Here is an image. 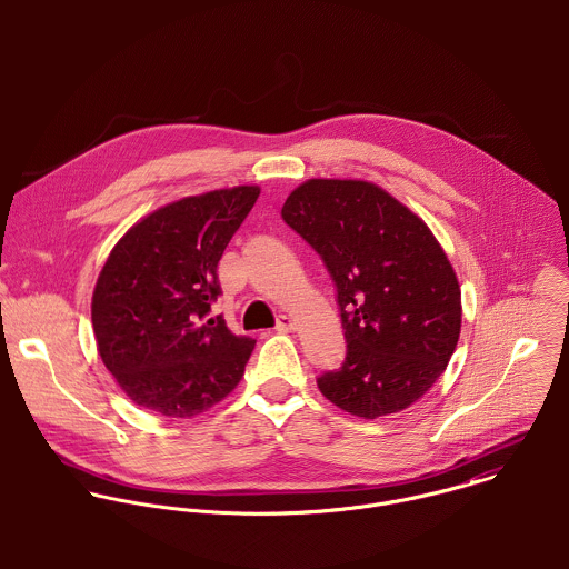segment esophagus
<instances>
[{
	"instance_id": "obj_1",
	"label": "esophagus",
	"mask_w": 569,
	"mask_h": 569,
	"mask_svg": "<svg viewBox=\"0 0 569 569\" xmlns=\"http://www.w3.org/2000/svg\"><path fill=\"white\" fill-rule=\"evenodd\" d=\"M293 328H296V320L291 316H280L276 322V330H280V332H289Z\"/></svg>"
}]
</instances>
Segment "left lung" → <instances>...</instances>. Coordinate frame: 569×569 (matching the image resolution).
<instances>
[{
    "label": "left lung",
    "mask_w": 569,
    "mask_h": 569,
    "mask_svg": "<svg viewBox=\"0 0 569 569\" xmlns=\"http://www.w3.org/2000/svg\"><path fill=\"white\" fill-rule=\"evenodd\" d=\"M282 219L322 256L337 291L346 359L318 377L320 392L361 418L416 403L445 372L462 325L460 284L431 230L361 179L305 181Z\"/></svg>",
    "instance_id": "8db88e82"
}]
</instances>
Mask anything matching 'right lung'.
I'll return each mask as SVG.
<instances>
[{
  "mask_svg": "<svg viewBox=\"0 0 569 569\" xmlns=\"http://www.w3.org/2000/svg\"><path fill=\"white\" fill-rule=\"evenodd\" d=\"M258 194V186H237L183 197L111 249L91 325L102 363L136 406L190 418L239 386L256 339L208 313L221 296L217 264Z\"/></svg>",
  "mask_w": 569,
  "mask_h": 569,
  "instance_id": "add662e5",
  "label": "right lung"
}]
</instances>
